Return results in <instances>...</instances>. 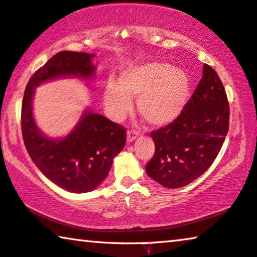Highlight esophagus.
I'll return each mask as SVG.
<instances>
[{
  "label": "esophagus",
  "mask_w": 257,
  "mask_h": 257,
  "mask_svg": "<svg viewBox=\"0 0 257 257\" xmlns=\"http://www.w3.org/2000/svg\"><path fill=\"white\" fill-rule=\"evenodd\" d=\"M137 136H138V133L136 131H132V130H131V131H128L127 136H126V141H127V144L132 143V141H135L137 139Z\"/></svg>",
  "instance_id": "esophagus-1"
}]
</instances>
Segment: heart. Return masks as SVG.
Segmentation results:
<instances>
[{"mask_svg":"<svg viewBox=\"0 0 257 257\" xmlns=\"http://www.w3.org/2000/svg\"><path fill=\"white\" fill-rule=\"evenodd\" d=\"M190 96V79L185 70L168 62L150 61L122 69L118 82L107 81L104 105L119 120L131 110V97H138L140 116L152 127H165L181 113Z\"/></svg>","mask_w":257,"mask_h":257,"instance_id":"heart-1","label":"heart"}]
</instances>
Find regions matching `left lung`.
Listing matches in <instances>:
<instances>
[{
	"label": "left lung",
	"instance_id": "1",
	"mask_svg": "<svg viewBox=\"0 0 257 257\" xmlns=\"http://www.w3.org/2000/svg\"><path fill=\"white\" fill-rule=\"evenodd\" d=\"M229 105L222 82L209 65L172 124L151 133L155 153L146 166L151 178L169 189L182 188L210 168L228 132Z\"/></svg>",
	"mask_w": 257,
	"mask_h": 257
}]
</instances>
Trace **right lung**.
I'll use <instances>...</instances> for the list:
<instances>
[{"instance_id": "add662e5", "label": "right lung", "mask_w": 257, "mask_h": 257, "mask_svg": "<svg viewBox=\"0 0 257 257\" xmlns=\"http://www.w3.org/2000/svg\"><path fill=\"white\" fill-rule=\"evenodd\" d=\"M94 54L70 51L53 55L29 80L22 104V133L30 158L48 180L74 193L94 190L105 180L113 158L125 146V128L87 109L68 135L54 139L37 126L32 99L36 88L47 81L94 79Z\"/></svg>"}]
</instances>
